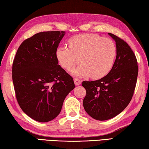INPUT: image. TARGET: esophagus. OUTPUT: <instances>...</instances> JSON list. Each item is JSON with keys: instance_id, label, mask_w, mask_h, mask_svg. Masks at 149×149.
<instances>
[{"instance_id": "1", "label": "esophagus", "mask_w": 149, "mask_h": 149, "mask_svg": "<svg viewBox=\"0 0 149 149\" xmlns=\"http://www.w3.org/2000/svg\"><path fill=\"white\" fill-rule=\"evenodd\" d=\"M74 84L75 85H79L81 84V80H80L78 78H75L74 79Z\"/></svg>"}]
</instances>
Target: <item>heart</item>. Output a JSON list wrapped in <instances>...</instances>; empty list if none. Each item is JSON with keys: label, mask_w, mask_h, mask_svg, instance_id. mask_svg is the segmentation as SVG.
<instances>
[{"label": "heart", "mask_w": 149, "mask_h": 149, "mask_svg": "<svg viewBox=\"0 0 149 149\" xmlns=\"http://www.w3.org/2000/svg\"><path fill=\"white\" fill-rule=\"evenodd\" d=\"M69 48L57 49L56 58L61 66L67 70L82 62L71 74L83 77L91 75L93 79L104 77L112 69L116 57V47L112 40L96 34H81L69 40Z\"/></svg>", "instance_id": "heart-1"}]
</instances>
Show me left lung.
<instances>
[{"instance_id":"8db88e82","label":"left lung","mask_w":149,"mask_h":149,"mask_svg":"<svg viewBox=\"0 0 149 149\" xmlns=\"http://www.w3.org/2000/svg\"><path fill=\"white\" fill-rule=\"evenodd\" d=\"M116 45V58L112 69L101 79L82 85L86 90L83 104L86 112L95 120L104 121L116 116L132 99L138 75L137 60L125 41L108 33Z\"/></svg>"}]
</instances>
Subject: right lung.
<instances>
[{
  "instance_id": "right-lung-1",
  "label": "right lung",
  "mask_w": 149,
  "mask_h": 149,
  "mask_svg": "<svg viewBox=\"0 0 149 149\" xmlns=\"http://www.w3.org/2000/svg\"><path fill=\"white\" fill-rule=\"evenodd\" d=\"M65 31L40 32L20 45L12 64V81L22 110L32 119L47 122L61 111L74 79L58 64L57 48Z\"/></svg>"
}]
</instances>
